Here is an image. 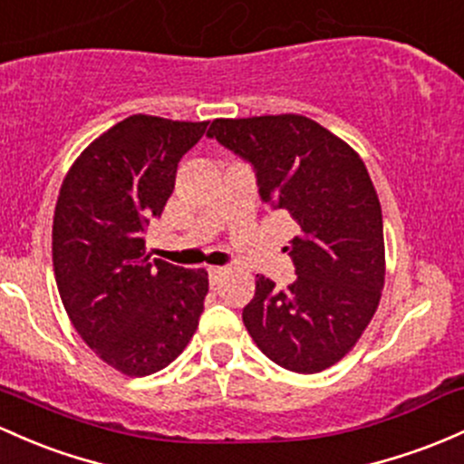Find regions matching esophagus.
<instances>
[{
    "instance_id": "obj_1",
    "label": "esophagus",
    "mask_w": 464,
    "mask_h": 464,
    "mask_svg": "<svg viewBox=\"0 0 464 464\" xmlns=\"http://www.w3.org/2000/svg\"><path fill=\"white\" fill-rule=\"evenodd\" d=\"M207 271H208V277H211V284H218V279H220L222 275L227 273V268H224V266H208Z\"/></svg>"
}]
</instances>
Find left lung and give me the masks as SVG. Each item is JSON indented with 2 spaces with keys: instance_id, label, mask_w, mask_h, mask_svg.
<instances>
[{
  "instance_id": "1",
  "label": "left lung",
  "mask_w": 464,
  "mask_h": 464,
  "mask_svg": "<svg viewBox=\"0 0 464 464\" xmlns=\"http://www.w3.org/2000/svg\"><path fill=\"white\" fill-rule=\"evenodd\" d=\"M256 167L259 196L288 211L297 279L277 290L264 275L244 308L248 334L290 372L343 359L372 322L385 284L383 216L353 147L302 114L216 119L207 131Z\"/></svg>"
}]
</instances>
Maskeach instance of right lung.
<instances>
[{
  "mask_svg": "<svg viewBox=\"0 0 464 464\" xmlns=\"http://www.w3.org/2000/svg\"><path fill=\"white\" fill-rule=\"evenodd\" d=\"M207 125L127 116L81 151L59 189L53 264L61 302L81 339L127 376L167 368L205 310V268L151 259L142 231L162 213L178 162Z\"/></svg>",
  "mask_w": 464,
  "mask_h": 464,
  "instance_id": "right-lung-1",
  "label": "right lung"
}]
</instances>
